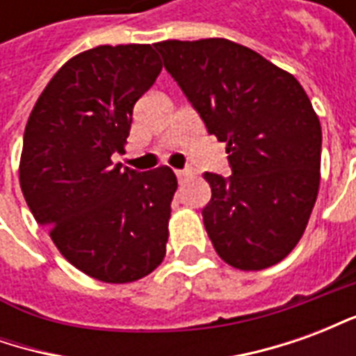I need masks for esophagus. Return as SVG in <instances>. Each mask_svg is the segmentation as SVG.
<instances>
[{"mask_svg":"<svg viewBox=\"0 0 356 356\" xmlns=\"http://www.w3.org/2000/svg\"><path fill=\"white\" fill-rule=\"evenodd\" d=\"M175 175H177L179 181H183V179H186L188 175H191V171H188V170H177V171H175Z\"/></svg>","mask_w":356,"mask_h":356,"instance_id":"esophagus-1","label":"esophagus"}]
</instances>
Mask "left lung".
Masks as SVG:
<instances>
[{"mask_svg":"<svg viewBox=\"0 0 356 356\" xmlns=\"http://www.w3.org/2000/svg\"><path fill=\"white\" fill-rule=\"evenodd\" d=\"M163 66L227 145L231 177L204 173V227L225 263L261 270L303 236L321 185L322 129L305 89L259 53L223 38L154 45Z\"/></svg>","mask_w":356,"mask_h":356,"instance_id":"1","label":"left lung"}]
</instances>
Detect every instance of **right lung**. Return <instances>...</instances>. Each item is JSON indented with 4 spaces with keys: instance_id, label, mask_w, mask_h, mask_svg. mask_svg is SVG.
<instances>
[{
    "instance_id": "add662e5",
    "label": "right lung",
    "mask_w": 356,
    "mask_h": 356,
    "mask_svg": "<svg viewBox=\"0 0 356 356\" xmlns=\"http://www.w3.org/2000/svg\"><path fill=\"white\" fill-rule=\"evenodd\" d=\"M160 70L150 45L83 51L51 78L24 129L19 179L28 208L58 252L102 282H135L165 255L175 173L112 162Z\"/></svg>"
}]
</instances>
